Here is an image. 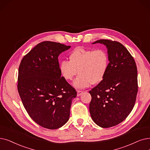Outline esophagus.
Here are the masks:
<instances>
[{"label": "esophagus", "mask_w": 150, "mask_h": 150, "mask_svg": "<svg viewBox=\"0 0 150 150\" xmlns=\"http://www.w3.org/2000/svg\"><path fill=\"white\" fill-rule=\"evenodd\" d=\"M83 91H77V96L78 97L80 96L83 94Z\"/></svg>", "instance_id": "esophagus-1"}]
</instances>
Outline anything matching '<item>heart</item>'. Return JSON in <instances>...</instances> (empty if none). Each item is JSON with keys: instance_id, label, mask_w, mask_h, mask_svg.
Here are the masks:
<instances>
[{"instance_id": "b5f03b06", "label": "heart", "mask_w": 150, "mask_h": 150, "mask_svg": "<svg viewBox=\"0 0 150 150\" xmlns=\"http://www.w3.org/2000/svg\"><path fill=\"white\" fill-rule=\"evenodd\" d=\"M69 61L61 62L59 70L61 76L66 81L79 75L72 85L76 89H83L93 83L101 82L105 78L110 66L108 54L105 50H86L77 48L69 54Z\"/></svg>"}]
</instances>
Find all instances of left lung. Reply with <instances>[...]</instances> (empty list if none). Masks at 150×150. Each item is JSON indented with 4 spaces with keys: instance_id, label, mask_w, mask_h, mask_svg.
<instances>
[{
    "instance_id": "1",
    "label": "left lung",
    "mask_w": 150,
    "mask_h": 150,
    "mask_svg": "<svg viewBox=\"0 0 150 150\" xmlns=\"http://www.w3.org/2000/svg\"><path fill=\"white\" fill-rule=\"evenodd\" d=\"M95 43L107 47L110 66L103 80L89 91V112L97 125L108 128L123 121L132 110L138 91L137 69L120 42L102 39Z\"/></svg>"
}]
</instances>
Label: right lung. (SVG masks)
Returning a JSON list of instances; mask_svg holds the SVG:
<instances>
[{"label": "right lung", "instance_id": "obj_1", "mask_svg": "<svg viewBox=\"0 0 150 150\" xmlns=\"http://www.w3.org/2000/svg\"><path fill=\"white\" fill-rule=\"evenodd\" d=\"M71 47L50 41L38 43L24 56L18 70V91L30 118L56 129L70 116L76 91L61 76L58 56Z\"/></svg>", "mask_w": 150, "mask_h": 150}]
</instances>
